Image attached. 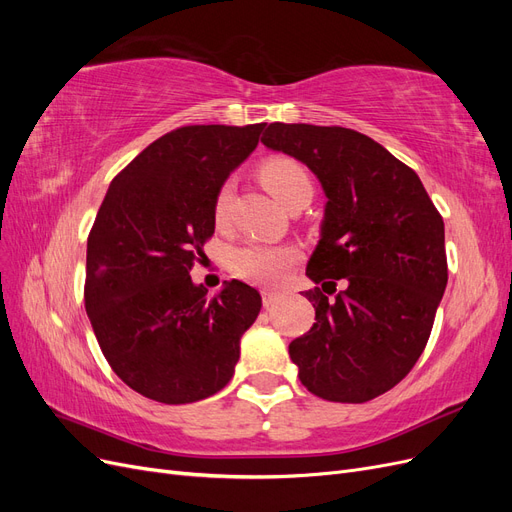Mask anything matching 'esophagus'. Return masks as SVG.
<instances>
[{
    "label": "esophagus",
    "instance_id": "esophagus-1",
    "mask_svg": "<svg viewBox=\"0 0 512 512\" xmlns=\"http://www.w3.org/2000/svg\"><path fill=\"white\" fill-rule=\"evenodd\" d=\"M260 294H262V305H265V307H271V305H275L277 301H280V292H277V290L262 288Z\"/></svg>",
    "mask_w": 512,
    "mask_h": 512
}]
</instances>
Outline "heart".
<instances>
[{
  "label": "heart",
  "instance_id": "heart-1",
  "mask_svg": "<svg viewBox=\"0 0 512 512\" xmlns=\"http://www.w3.org/2000/svg\"><path fill=\"white\" fill-rule=\"evenodd\" d=\"M262 181L269 192L288 207L299 196L312 194V179L305 173V168L297 162L277 158L269 160L260 170ZM232 196H235V179H226L213 200V220L220 226L228 222ZM297 262V250L290 245H262V243H245L237 247L230 256V269L241 280L254 284H275L286 275V271Z\"/></svg>",
  "mask_w": 512,
  "mask_h": 512
}]
</instances>
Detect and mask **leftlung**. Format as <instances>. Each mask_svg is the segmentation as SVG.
Here are the masks:
<instances>
[{
  "instance_id": "obj_1",
  "label": "left lung",
  "mask_w": 512,
  "mask_h": 512,
  "mask_svg": "<svg viewBox=\"0 0 512 512\" xmlns=\"http://www.w3.org/2000/svg\"><path fill=\"white\" fill-rule=\"evenodd\" d=\"M260 141L305 164L327 196L305 271L322 284L305 292L316 322L290 342V359L309 393L363 404L425 350L448 282L442 215L414 170L361 132L269 123Z\"/></svg>"
}]
</instances>
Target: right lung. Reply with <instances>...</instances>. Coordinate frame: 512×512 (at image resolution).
Wrapping results in <instances>:
<instances>
[{"label": "right lung", "mask_w": 512, "mask_h": 512, "mask_svg": "<svg viewBox=\"0 0 512 512\" xmlns=\"http://www.w3.org/2000/svg\"><path fill=\"white\" fill-rule=\"evenodd\" d=\"M265 123L185 126L164 134L108 185L87 239L85 309L108 365L130 389L168 406L230 382L256 288L192 282L213 235L220 185L258 145Z\"/></svg>", "instance_id": "1"}]
</instances>
